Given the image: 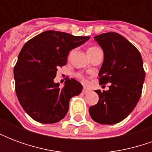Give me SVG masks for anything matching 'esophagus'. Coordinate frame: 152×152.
I'll return each instance as SVG.
<instances>
[{
  "label": "esophagus",
  "mask_w": 152,
  "mask_h": 152,
  "mask_svg": "<svg viewBox=\"0 0 152 152\" xmlns=\"http://www.w3.org/2000/svg\"><path fill=\"white\" fill-rule=\"evenodd\" d=\"M82 92L84 93V94H87V93L89 92V89H87V88H86V87H84L82 89Z\"/></svg>",
  "instance_id": "1"
}]
</instances>
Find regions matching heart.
I'll return each mask as SVG.
<instances>
[{"mask_svg": "<svg viewBox=\"0 0 152 152\" xmlns=\"http://www.w3.org/2000/svg\"><path fill=\"white\" fill-rule=\"evenodd\" d=\"M97 50H99V48H97V47H90L89 50H88V53H89V54H90V53H94V51H96ZM78 77H79L80 79L82 80L83 82H86V80L83 78L82 76H80V75H78Z\"/></svg>", "mask_w": 152, "mask_h": 152, "instance_id": "heart-1", "label": "heart"}]
</instances>
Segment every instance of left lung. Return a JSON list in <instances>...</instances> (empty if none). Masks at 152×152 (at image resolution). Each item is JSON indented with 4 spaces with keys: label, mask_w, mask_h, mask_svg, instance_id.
I'll list each match as a JSON object with an SVG mask.
<instances>
[{
    "label": "left lung",
    "mask_w": 152,
    "mask_h": 152,
    "mask_svg": "<svg viewBox=\"0 0 152 152\" xmlns=\"http://www.w3.org/2000/svg\"><path fill=\"white\" fill-rule=\"evenodd\" d=\"M94 39L104 53L99 84L111 85L107 91L95 90L99 100L89 107V115L99 124H117L133 112L140 99L145 79L142 58L137 48L116 32Z\"/></svg>",
    "instance_id": "obj_1"
}]
</instances>
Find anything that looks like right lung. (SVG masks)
Masks as SVG:
<instances>
[{"mask_svg": "<svg viewBox=\"0 0 152 152\" xmlns=\"http://www.w3.org/2000/svg\"><path fill=\"white\" fill-rule=\"evenodd\" d=\"M89 38L45 31L22 48L14 68L15 91L19 103L33 120L53 124L66 116L70 99L79 95L83 86L72 78L66 80L63 88H59V83L53 80L58 69L66 64L70 50Z\"/></svg>", "mask_w": 152, "mask_h": 152, "instance_id": "add662e5", "label": "right lung"}]
</instances>
